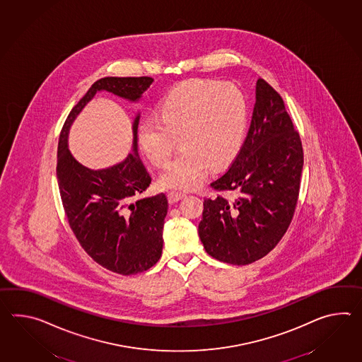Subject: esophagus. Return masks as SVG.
I'll return each instance as SVG.
<instances>
[{
  "mask_svg": "<svg viewBox=\"0 0 362 362\" xmlns=\"http://www.w3.org/2000/svg\"><path fill=\"white\" fill-rule=\"evenodd\" d=\"M168 197H169L170 204H175L179 200H182V199H185V192H170L168 194Z\"/></svg>",
  "mask_w": 362,
  "mask_h": 362,
  "instance_id": "esophagus-1",
  "label": "esophagus"
}]
</instances>
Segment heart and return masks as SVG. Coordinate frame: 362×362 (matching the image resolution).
<instances>
[{"mask_svg": "<svg viewBox=\"0 0 362 362\" xmlns=\"http://www.w3.org/2000/svg\"><path fill=\"white\" fill-rule=\"evenodd\" d=\"M248 123V101L233 83L185 81L158 105L157 118L139 126V143L154 166L170 161L177 139L182 149L158 179L162 188L193 189L209 166L217 169L240 148Z\"/></svg>", "mask_w": 362, "mask_h": 362, "instance_id": "1", "label": "heart"}]
</instances>
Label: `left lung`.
Returning <instances> with one entry per match:
<instances>
[{"mask_svg":"<svg viewBox=\"0 0 362 362\" xmlns=\"http://www.w3.org/2000/svg\"><path fill=\"white\" fill-rule=\"evenodd\" d=\"M303 165L300 135L284 101L259 78L245 141L225 174L210 183L217 196L204 200L199 235L206 253L248 265L273 250L295 214Z\"/></svg>","mask_w":362,"mask_h":362,"instance_id":"obj_1","label":"left lung"}]
</instances>
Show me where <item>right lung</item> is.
<instances>
[{
  "instance_id": "add662e5",
  "label": "right lung",
  "mask_w": 362,
  "mask_h": 362,
  "mask_svg": "<svg viewBox=\"0 0 362 362\" xmlns=\"http://www.w3.org/2000/svg\"><path fill=\"white\" fill-rule=\"evenodd\" d=\"M152 83L149 76L95 81L66 118L58 141L57 180L69 225L93 261L121 275L143 273L158 262L169 206L165 193L137 199L152 182L137 154L140 115L132 124L134 153L107 169L90 170L76 161L67 148V136L76 115L97 92L137 101Z\"/></svg>"
}]
</instances>
